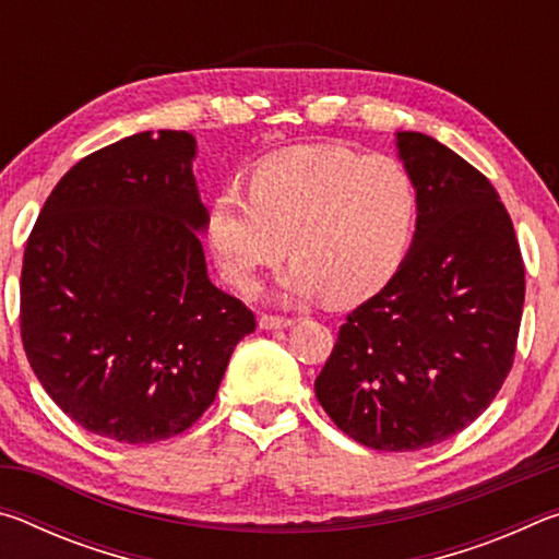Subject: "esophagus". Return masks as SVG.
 <instances>
[{"mask_svg": "<svg viewBox=\"0 0 559 559\" xmlns=\"http://www.w3.org/2000/svg\"><path fill=\"white\" fill-rule=\"evenodd\" d=\"M293 323H296V320H293V318H286V316H269V313H263V316L259 318V325H261L263 330H278V328H290Z\"/></svg>", "mask_w": 559, "mask_h": 559, "instance_id": "34e87169", "label": "esophagus"}]
</instances>
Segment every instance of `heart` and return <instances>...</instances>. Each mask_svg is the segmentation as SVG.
<instances>
[{"label":"heart","instance_id":"1","mask_svg":"<svg viewBox=\"0 0 559 559\" xmlns=\"http://www.w3.org/2000/svg\"><path fill=\"white\" fill-rule=\"evenodd\" d=\"M416 222L419 185L402 159L302 145L253 167L249 194L216 192L206 236L234 288L251 290L259 271L276 266L288 249L296 259L281 278L288 296L359 302L400 271Z\"/></svg>","mask_w":559,"mask_h":559}]
</instances>
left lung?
Returning a JSON list of instances; mask_svg holds the SVG:
<instances>
[{"instance_id": "1", "label": "left lung", "mask_w": 559, "mask_h": 559, "mask_svg": "<svg viewBox=\"0 0 559 559\" xmlns=\"http://www.w3.org/2000/svg\"><path fill=\"white\" fill-rule=\"evenodd\" d=\"M419 185L414 246L345 318L316 396L374 451H419L466 429L513 367L525 266L486 175L421 132H396Z\"/></svg>"}]
</instances>
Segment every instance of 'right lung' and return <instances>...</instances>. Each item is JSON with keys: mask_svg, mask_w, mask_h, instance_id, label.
<instances>
[{"mask_svg": "<svg viewBox=\"0 0 559 559\" xmlns=\"http://www.w3.org/2000/svg\"><path fill=\"white\" fill-rule=\"evenodd\" d=\"M194 138L138 132L75 163L24 251L22 343L75 424L155 443L210 409L236 343L257 330L206 276Z\"/></svg>", "mask_w": 559, "mask_h": 559, "instance_id": "1", "label": "right lung"}]
</instances>
